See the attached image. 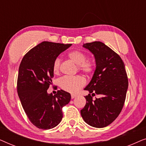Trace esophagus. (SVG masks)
<instances>
[{"label":"esophagus","mask_w":146,"mask_h":146,"mask_svg":"<svg viewBox=\"0 0 146 146\" xmlns=\"http://www.w3.org/2000/svg\"><path fill=\"white\" fill-rule=\"evenodd\" d=\"M76 96H77L76 95V94H72V95H71V98H72V99L76 97Z\"/></svg>","instance_id":"esophagus-1"}]
</instances>
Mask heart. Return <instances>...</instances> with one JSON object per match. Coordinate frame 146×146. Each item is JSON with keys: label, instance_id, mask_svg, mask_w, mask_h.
Wrapping results in <instances>:
<instances>
[{"label": "heart", "instance_id": "1", "mask_svg": "<svg viewBox=\"0 0 146 146\" xmlns=\"http://www.w3.org/2000/svg\"><path fill=\"white\" fill-rule=\"evenodd\" d=\"M68 56L78 65V68L86 74L90 75L95 69L94 63L90 60H86L84 53L78 50H73L68 53ZM53 72L55 74H58L61 70V60L55 59L53 63ZM60 86L64 90L70 93H76L86 84V79L82 76H64L60 80Z\"/></svg>", "mask_w": 146, "mask_h": 146}]
</instances>
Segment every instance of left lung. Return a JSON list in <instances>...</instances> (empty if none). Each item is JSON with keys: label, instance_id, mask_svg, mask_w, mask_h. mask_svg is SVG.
Returning a JSON list of instances; mask_svg holds the SVG:
<instances>
[{"label": "left lung", "instance_id": "8db88e82", "mask_svg": "<svg viewBox=\"0 0 146 146\" xmlns=\"http://www.w3.org/2000/svg\"><path fill=\"white\" fill-rule=\"evenodd\" d=\"M94 56L96 70L88 85L84 108L80 110L86 123L101 128L110 124L118 116L124 104L128 80L124 63L120 56L103 42L84 44ZM100 95L94 101L91 93Z\"/></svg>", "mask_w": 146, "mask_h": 146}]
</instances>
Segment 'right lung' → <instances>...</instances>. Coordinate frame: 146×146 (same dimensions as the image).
<instances>
[{
    "label": "right lung",
    "instance_id": "obj_1",
    "mask_svg": "<svg viewBox=\"0 0 146 146\" xmlns=\"http://www.w3.org/2000/svg\"><path fill=\"white\" fill-rule=\"evenodd\" d=\"M72 44L42 42L28 52L19 66L18 95L26 114L33 125L49 129L58 125L63 117L62 108L70 101V94L60 90L48 94L54 77L53 63Z\"/></svg>",
    "mask_w": 146,
    "mask_h": 146
}]
</instances>
